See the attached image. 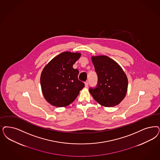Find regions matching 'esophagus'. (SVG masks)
Here are the masks:
<instances>
[{
    "instance_id": "esophagus-1",
    "label": "esophagus",
    "mask_w": 160,
    "mask_h": 160,
    "mask_svg": "<svg viewBox=\"0 0 160 160\" xmlns=\"http://www.w3.org/2000/svg\"><path fill=\"white\" fill-rule=\"evenodd\" d=\"M84 84H85V87H86V88H88V81H86V82H85V83H84Z\"/></svg>"
}]
</instances>
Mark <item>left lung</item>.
<instances>
[{
  "mask_svg": "<svg viewBox=\"0 0 160 160\" xmlns=\"http://www.w3.org/2000/svg\"><path fill=\"white\" fill-rule=\"evenodd\" d=\"M92 60L98 82L95 88H89V92L94 99L105 107L119 104L127 94V75L116 61L108 56H93Z\"/></svg>",
  "mask_w": 160,
  "mask_h": 160,
  "instance_id": "obj_1",
  "label": "left lung"
}]
</instances>
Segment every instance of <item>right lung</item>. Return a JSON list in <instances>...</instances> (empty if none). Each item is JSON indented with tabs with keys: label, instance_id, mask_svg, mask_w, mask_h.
Segmentation results:
<instances>
[{
	"label": "right lung",
	"instance_id": "obj_1",
	"mask_svg": "<svg viewBox=\"0 0 160 160\" xmlns=\"http://www.w3.org/2000/svg\"><path fill=\"white\" fill-rule=\"evenodd\" d=\"M80 53L63 52L44 67L40 82L45 100L52 106L65 107L76 99L84 83L78 79L79 72L73 64Z\"/></svg>",
	"mask_w": 160,
	"mask_h": 160
}]
</instances>
